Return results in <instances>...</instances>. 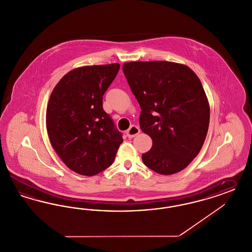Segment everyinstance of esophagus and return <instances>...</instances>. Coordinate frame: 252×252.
<instances>
[{
    "instance_id": "esophagus-1",
    "label": "esophagus",
    "mask_w": 252,
    "mask_h": 252,
    "mask_svg": "<svg viewBox=\"0 0 252 252\" xmlns=\"http://www.w3.org/2000/svg\"><path fill=\"white\" fill-rule=\"evenodd\" d=\"M139 132L140 129L138 126H136V125H131L130 128L126 131V134H127V136H128L129 138H132V137L136 136Z\"/></svg>"
}]
</instances>
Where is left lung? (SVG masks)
Masks as SVG:
<instances>
[{
  "label": "left lung",
  "instance_id": "left-lung-1",
  "mask_svg": "<svg viewBox=\"0 0 252 252\" xmlns=\"http://www.w3.org/2000/svg\"><path fill=\"white\" fill-rule=\"evenodd\" d=\"M142 109L141 130L152 139L146 166L173 175L192 161L205 142L210 107L203 85L188 66L172 62H130L122 66Z\"/></svg>",
  "mask_w": 252,
  "mask_h": 252
}]
</instances>
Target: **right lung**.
I'll use <instances>...</instances> for the list:
<instances>
[{
	"label": "right lung",
	"mask_w": 252,
	"mask_h": 252,
	"mask_svg": "<svg viewBox=\"0 0 252 252\" xmlns=\"http://www.w3.org/2000/svg\"><path fill=\"white\" fill-rule=\"evenodd\" d=\"M119 70V63L75 68L49 97L46 124L51 146L79 175L93 177L109 167L123 142L103 109V95Z\"/></svg>",
	"instance_id": "right-lung-1"
}]
</instances>
